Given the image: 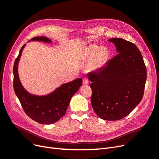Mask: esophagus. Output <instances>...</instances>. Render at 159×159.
<instances>
[{
    "instance_id": "esophagus-1",
    "label": "esophagus",
    "mask_w": 159,
    "mask_h": 159,
    "mask_svg": "<svg viewBox=\"0 0 159 159\" xmlns=\"http://www.w3.org/2000/svg\"><path fill=\"white\" fill-rule=\"evenodd\" d=\"M89 80L87 78L83 79V84L84 85H88L89 84Z\"/></svg>"
}]
</instances>
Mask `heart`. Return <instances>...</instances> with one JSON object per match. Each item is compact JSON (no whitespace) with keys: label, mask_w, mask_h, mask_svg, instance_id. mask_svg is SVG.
Returning a JSON list of instances; mask_svg holds the SVG:
<instances>
[{"label":"heart","mask_w":159,"mask_h":159,"mask_svg":"<svg viewBox=\"0 0 159 159\" xmlns=\"http://www.w3.org/2000/svg\"><path fill=\"white\" fill-rule=\"evenodd\" d=\"M107 54V50L106 49L96 46V45L90 46L87 50V56L88 57H92L94 56L93 61V66L95 69H98L103 66L106 61Z\"/></svg>","instance_id":"b5f03b06"}]
</instances>
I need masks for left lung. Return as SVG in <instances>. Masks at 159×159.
I'll use <instances>...</instances> for the list:
<instances>
[{
	"label": "left lung",
	"mask_w": 159,
	"mask_h": 159,
	"mask_svg": "<svg viewBox=\"0 0 159 159\" xmlns=\"http://www.w3.org/2000/svg\"><path fill=\"white\" fill-rule=\"evenodd\" d=\"M118 54L96 72L90 73L91 104L100 118L115 121L127 116L141 102L146 66L136 45L121 38L110 39Z\"/></svg>",
	"instance_id": "1"
}]
</instances>
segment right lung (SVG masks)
<instances>
[{
    "label": "right lung",
    "mask_w": 159,
    "mask_h": 159,
    "mask_svg": "<svg viewBox=\"0 0 159 159\" xmlns=\"http://www.w3.org/2000/svg\"><path fill=\"white\" fill-rule=\"evenodd\" d=\"M32 41L50 43L46 37H35ZM15 61L13 65V89L26 114L33 120L42 124H54L61 119L66 113L70 100L82 85V79L78 78L62 85L52 93L37 96L28 93L22 86L18 75L17 66L22 49Z\"/></svg>",
    "instance_id": "right-lung-1"
}]
</instances>
